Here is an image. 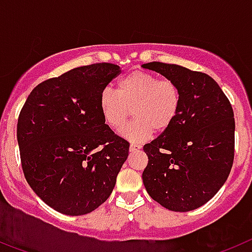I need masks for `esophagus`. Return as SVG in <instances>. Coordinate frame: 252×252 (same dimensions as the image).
<instances>
[{"instance_id": "obj_1", "label": "esophagus", "mask_w": 252, "mask_h": 252, "mask_svg": "<svg viewBox=\"0 0 252 252\" xmlns=\"http://www.w3.org/2000/svg\"><path fill=\"white\" fill-rule=\"evenodd\" d=\"M140 149H141V146L136 145V144H131V145H130V151H131V153H133V151L140 150Z\"/></svg>"}]
</instances>
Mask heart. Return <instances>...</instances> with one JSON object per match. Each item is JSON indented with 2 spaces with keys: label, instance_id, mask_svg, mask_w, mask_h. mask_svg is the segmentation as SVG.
<instances>
[{
  "label": "heart",
  "instance_id": "b5f03b06",
  "mask_svg": "<svg viewBox=\"0 0 252 252\" xmlns=\"http://www.w3.org/2000/svg\"><path fill=\"white\" fill-rule=\"evenodd\" d=\"M98 107L104 122L115 130L126 124L132 111L136 119L120 133L130 141L141 142L154 130L162 132L170 127L179 112L180 91L171 79L135 70L120 79L116 92L102 91Z\"/></svg>",
  "mask_w": 252,
  "mask_h": 252
}]
</instances>
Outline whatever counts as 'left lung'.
<instances>
[{"mask_svg":"<svg viewBox=\"0 0 252 252\" xmlns=\"http://www.w3.org/2000/svg\"><path fill=\"white\" fill-rule=\"evenodd\" d=\"M141 66L174 81L180 91L177 119L144 146L149 162L142 182L154 201L169 211H193L215 197L232 168V106L206 73L159 62Z\"/></svg>","mask_w":252,"mask_h":252,"instance_id":"left-lung-1","label":"left lung"}]
</instances>
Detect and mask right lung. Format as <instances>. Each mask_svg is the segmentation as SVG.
I'll list each match as a JSON object with an SVG mask.
<instances>
[{"mask_svg":"<svg viewBox=\"0 0 252 252\" xmlns=\"http://www.w3.org/2000/svg\"><path fill=\"white\" fill-rule=\"evenodd\" d=\"M121 73L97 63L74 68L31 91L17 121L22 170L49 207L68 216L98 208L128 157L126 140L104 124L99 94Z\"/></svg>","mask_w":252,"mask_h":252,"instance_id":"1","label":"right lung"}]
</instances>
